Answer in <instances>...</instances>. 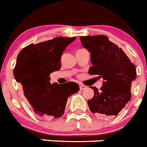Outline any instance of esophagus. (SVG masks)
<instances>
[{
  "instance_id": "obj_1",
  "label": "esophagus",
  "mask_w": 147,
  "mask_h": 147,
  "mask_svg": "<svg viewBox=\"0 0 147 147\" xmlns=\"http://www.w3.org/2000/svg\"><path fill=\"white\" fill-rule=\"evenodd\" d=\"M87 88L86 86L83 85V84H80V90H84Z\"/></svg>"
}]
</instances>
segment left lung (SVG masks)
Masks as SVG:
<instances>
[{
    "label": "left lung",
    "instance_id": "obj_1",
    "mask_svg": "<svg viewBox=\"0 0 147 147\" xmlns=\"http://www.w3.org/2000/svg\"><path fill=\"white\" fill-rule=\"evenodd\" d=\"M80 41L91 53L89 75L104 80L100 91L92 87L94 96L88 101L90 111L100 118L116 116L130 100L132 82L136 78V66L106 36H80Z\"/></svg>",
    "mask_w": 147,
    "mask_h": 147
}]
</instances>
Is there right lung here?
I'll use <instances>...</instances> for the list:
<instances>
[{
	"mask_svg": "<svg viewBox=\"0 0 147 147\" xmlns=\"http://www.w3.org/2000/svg\"><path fill=\"white\" fill-rule=\"evenodd\" d=\"M76 37H55L31 44L18 54L14 69L17 82L22 86L31 110L45 118H59L64 114L67 99L79 91L75 82L50 83V74L61 68V56Z\"/></svg>",
	"mask_w": 147,
	"mask_h": 147,
	"instance_id": "right-lung-1",
	"label": "right lung"
}]
</instances>
